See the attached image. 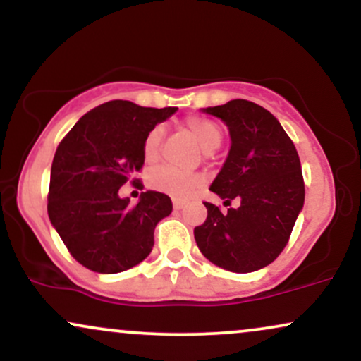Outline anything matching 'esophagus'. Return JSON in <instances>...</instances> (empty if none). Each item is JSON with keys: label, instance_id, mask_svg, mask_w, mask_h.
<instances>
[{"label": "esophagus", "instance_id": "1", "mask_svg": "<svg viewBox=\"0 0 361 361\" xmlns=\"http://www.w3.org/2000/svg\"><path fill=\"white\" fill-rule=\"evenodd\" d=\"M183 202L181 200H178V198H173V207H175V210H181L183 209Z\"/></svg>", "mask_w": 361, "mask_h": 361}]
</instances>
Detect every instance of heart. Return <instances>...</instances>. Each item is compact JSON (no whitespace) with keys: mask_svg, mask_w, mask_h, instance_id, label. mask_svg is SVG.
<instances>
[{"mask_svg":"<svg viewBox=\"0 0 361 361\" xmlns=\"http://www.w3.org/2000/svg\"><path fill=\"white\" fill-rule=\"evenodd\" d=\"M185 128L190 135H192L195 142L198 144L205 152L214 151L221 146L222 142V130L217 123L212 120L200 118V117H190L185 120ZM164 137V128L161 126H156L154 128L149 130V134L144 139L142 154L144 161L147 164H154L159 159V149L161 142ZM202 183V178L198 175H192V173H181L173 168H157L149 176V185L154 190L164 192L171 197L183 198L188 195L195 186Z\"/></svg>","mask_w":361,"mask_h":361,"instance_id":"b5f03b06","label":"heart"}]
</instances>
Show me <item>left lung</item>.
<instances>
[{
	"label": "left lung",
	"instance_id": "left-lung-1",
	"mask_svg": "<svg viewBox=\"0 0 361 361\" xmlns=\"http://www.w3.org/2000/svg\"><path fill=\"white\" fill-rule=\"evenodd\" d=\"M202 111L221 118L231 135L229 154L210 190L224 205L234 198L241 205L222 212L205 202L207 221L195 227V241L224 270H261L287 246L304 207L299 154L276 117L256 103L231 100Z\"/></svg>",
	"mask_w": 361,
	"mask_h": 361
}]
</instances>
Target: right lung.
I'll return each mask as SVG.
<instances>
[{
	"mask_svg": "<svg viewBox=\"0 0 361 361\" xmlns=\"http://www.w3.org/2000/svg\"><path fill=\"white\" fill-rule=\"evenodd\" d=\"M176 106L146 109L127 100L106 102L74 123L54 156L47 212L54 229L82 267L120 273L144 261L154 229L173 210L168 195L147 190L135 205L118 195L144 166L151 128Z\"/></svg>",
	"mask_w": 361,
	"mask_h": 361,
	"instance_id": "obj_1",
	"label": "right lung"
}]
</instances>
